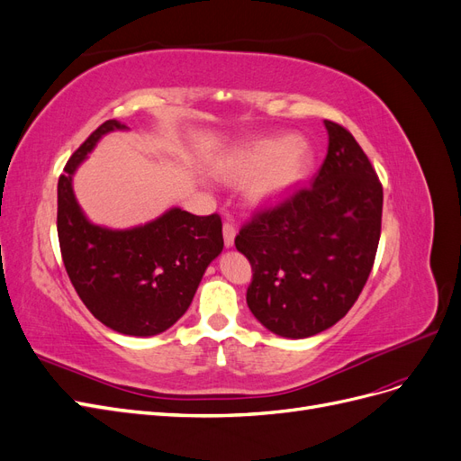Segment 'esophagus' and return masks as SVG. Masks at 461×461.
Segmentation results:
<instances>
[{
	"label": "esophagus",
	"instance_id": "1",
	"mask_svg": "<svg viewBox=\"0 0 461 461\" xmlns=\"http://www.w3.org/2000/svg\"><path fill=\"white\" fill-rule=\"evenodd\" d=\"M234 236H236V227L232 225L230 221H227L225 225H222V239H225L227 248L234 246Z\"/></svg>",
	"mask_w": 461,
	"mask_h": 461
}]
</instances>
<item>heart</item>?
<instances>
[{
    "label": "heart",
    "mask_w": 461,
    "mask_h": 461,
    "mask_svg": "<svg viewBox=\"0 0 461 461\" xmlns=\"http://www.w3.org/2000/svg\"><path fill=\"white\" fill-rule=\"evenodd\" d=\"M313 156L310 146L296 136H265L246 144L222 165L229 180H246L258 175L248 188L256 205H273L285 200L308 175Z\"/></svg>",
    "instance_id": "heart-1"
}]
</instances>
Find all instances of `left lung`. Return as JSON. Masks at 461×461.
Wrapping results in <instances>:
<instances>
[{"label": "left lung", "mask_w": 461, "mask_h": 461, "mask_svg": "<svg viewBox=\"0 0 461 461\" xmlns=\"http://www.w3.org/2000/svg\"><path fill=\"white\" fill-rule=\"evenodd\" d=\"M313 183L261 209L234 244L252 265L249 312L278 337L308 339L340 321L364 290L381 239L383 185L356 138L325 121Z\"/></svg>", "instance_id": "1"}]
</instances>
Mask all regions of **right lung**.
<instances>
[{
  "instance_id": "obj_1",
  "label": "right lung",
  "mask_w": 461,
  "mask_h": 461,
  "mask_svg": "<svg viewBox=\"0 0 461 461\" xmlns=\"http://www.w3.org/2000/svg\"><path fill=\"white\" fill-rule=\"evenodd\" d=\"M113 131H127V124L115 119L100 124L59 176L61 256L77 294L97 321L121 334L153 337L188 310L207 265L222 252V222L217 213L200 217L180 207L124 230L90 222L75 198L73 175Z\"/></svg>"
}]
</instances>
